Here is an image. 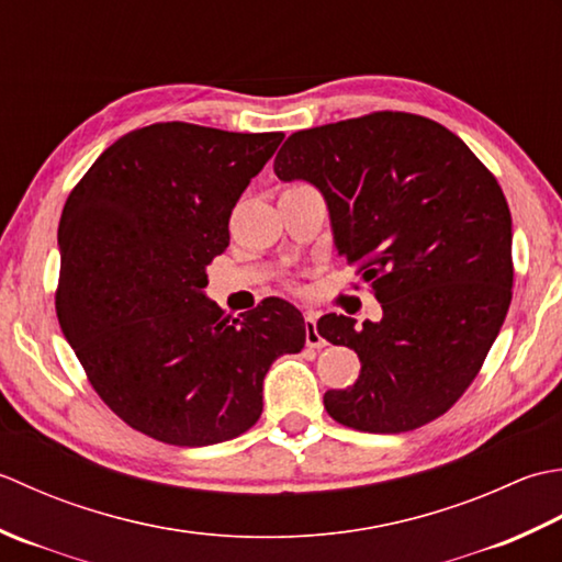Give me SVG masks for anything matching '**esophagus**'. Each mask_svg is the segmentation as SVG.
<instances>
[{
    "label": "esophagus",
    "mask_w": 562,
    "mask_h": 562,
    "mask_svg": "<svg viewBox=\"0 0 562 562\" xmlns=\"http://www.w3.org/2000/svg\"><path fill=\"white\" fill-rule=\"evenodd\" d=\"M305 345L311 349L325 347V339L319 337V331H317V315L315 313H305Z\"/></svg>",
    "instance_id": "34e87169"
}]
</instances>
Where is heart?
Here are the masks:
<instances>
[{
    "instance_id": "obj_1",
    "label": "heart",
    "mask_w": 562,
    "mask_h": 562,
    "mask_svg": "<svg viewBox=\"0 0 562 562\" xmlns=\"http://www.w3.org/2000/svg\"><path fill=\"white\" fill-rule=\"evenodd\" d=\"M295 187H297V184H295Z\"/></svg>"
}]
</instances>
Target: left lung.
Returning <instances> with one entry per match:
<instances>
[{"mask_svg":"<svg viewBox=\"0 0 562 562\" xmlns=\"http://www.w3.org/2000/svg\"><path fill=\"white\" fill-rule=\"evenodd\" d=\"M273 171L323 191L337 249L383 307L363 327L319 317V335L361 361L357 383L325 393L327 415L369 434L441 417L483 369L512 303V215L497 179L456 133L405 111L297 131Z\"/></svg>","mask_w":562,"mask_h":562,"instance_id":"1","label":"left lung"}]
</instances>
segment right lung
<instances>
[{
    "label": "right lung",
    "mask_w": 562,
    "mask_h": 562,
    "mask_svg": "<svg viewBox=\"0 0 562 562\" xmlns=\"http://www.w3.org/2000/svg\"><path fill=\"white\" fill-rule=\"evenodd\" d=\"M283 133L153 123L119 137L63 209L55 311L91 387L171 446H209L257 425L281 353L305 319L267 297L239 317L203 295L231 243V213Z\"/></svg>",
    "instance_id": "1"
}]
</instances>
